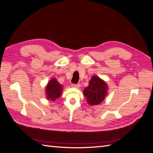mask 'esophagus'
<instances>
[{"label":"esophagus","mask_w":153,"mask_h":153,"mask_svg":"<svg viewBox=\"0 0 153 153\" xmlns=\"http://www.w3.org/2000/svg\"><path fill=\"white\" fill-rule=\"evenodd\" d=\"M80 84H71V87H72L77 88V89H78V88L80 87Z\"/></svg>","instance_id":"esophagus-1"}]
</instances>
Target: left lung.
<instances>
[{
  "label": "left lung",
  "instance_id": "8db88e82",
  "mask_svg": "<svg viewBox=\"0 0 153 153\" xmlns=\"http://www.w3.org/2000/svg\"><path fill=\"white\" fill-rule=\"evenodd\" d=\"M107 88L106 83L98 76H92L89 85L84 90V94L86 97L87 103L90 105L100 104L107 93Z\"/></svg>",
  "mask_w": 153,
  "mask_h": 153
}]
</instances>
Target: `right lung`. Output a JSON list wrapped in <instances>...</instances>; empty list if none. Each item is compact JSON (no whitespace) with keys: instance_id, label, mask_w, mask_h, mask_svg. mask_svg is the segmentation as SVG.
<instances>
[{"instance_id":"add662e5","label":"right lung","mask_w":153,"mask_h":153,"mask_svg":"<svg viewBox=\"0 0 153 153\" xmlns=\"http://www.w3.org/2000/svg\"><path fill=\"white\" fill-rule=\"evenodd\" d=\"M62 86L55 78L51 80L46 87V94L48 100L55 101L59 98L62 91Z\"/></svg>"}]
</instances>
